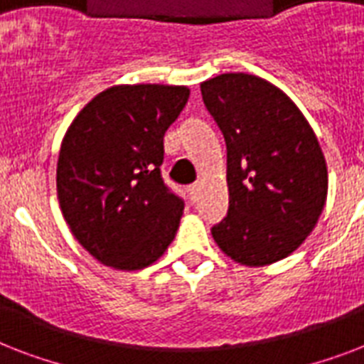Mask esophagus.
Listing matches in <instances>:
<instances>
[{
	"instance_id": "esophagus-1",
	"label": "esophagus",
	"mask_w": 364,
	"mask_h": 364,
	"mask_svg": "<svg viewBox=\"0 0 364 364\" xmlns=\"http://www.w3.org/2000/svg\"><path fill=\"white\" fill-rule=\"evenodd\" d=\"M187 193H188V198H191V202H196V200H198V194H200V183H193V185H188Z\"/></svg>"
}]
</instances>
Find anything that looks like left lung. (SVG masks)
Returning <instances> with one entry per match:
<instances>
[{
    "label": "left lung",
    "mask_w": 364,
    "mask_h": 364,
    "mask_svg": "<svg viewBox=\"0 0 364 364\" xmlns=\"http://www.w3.org/2000/svg\"><path fill=\"white\" fill-rule=\"evenodd\" d=\"M227 141L228 213L211 228L223 253L243 266L285 259L316 228L328 176L316 134L287 94L249 73L200 85Z\"/></svg>",
    "instance_id": "1"
}]
</instances>
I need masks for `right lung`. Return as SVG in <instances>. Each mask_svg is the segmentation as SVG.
Wrapping results in <instances>:
<instances>
[{
    "mask_svg": "<svg viewBox=\"0 0 364 364\" xmlns=\"http://www.w3.org/2000/svg\"><path fill=\"white\" fill-rule=\"evenodd\" d=\"M187 87L117 85L88 102L60 147L56 193L75 240L102 264L141 270L176 238L183 200L160 176Z\"/></svg>",
    "mask_w": 364,
    "mask_h": 364,
    "instance_id": "add662e5",
    "label": "right lung"
}]
</instances>
